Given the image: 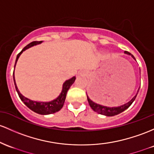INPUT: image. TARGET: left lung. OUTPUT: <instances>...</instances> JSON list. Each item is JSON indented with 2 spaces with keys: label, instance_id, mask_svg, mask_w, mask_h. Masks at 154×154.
Returning <instances> with one entry per match:
<instances>
[{
  "label": "left lung",
  "instance_id": "left-lung-1",
  "mask_svg": "<svg viewBox=\"0 0 154 154\" xmlns=\"http://www.w3.org/2000/svg\"><path fill=\"white\" fill-rule=\"evenodd\" d=\"M126 54H128V55H131V53H129V52L125 51L124 52ZM131 56L133 57V58H134V57L131 55ZM137 95V94L135 95L134 97H133V99H131L130 102H129L126 104H124V105H121L120 107H107V106H104L103 104H99L96 101H94L92 98H90L87 94V98H88V101L89 105L91 107V109L93 110H94L95 112L99 113L101 115H104V116H116V115L119 114V113L124 112L125 109H126L127 108H129L130 107L131 104H132L133 102L134 101V99H136V96Z\"/></svg>",
  "mask_w": 154,
  "mask_h": 154
}]
</instances>
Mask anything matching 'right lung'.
Instances as JSON below:
<instances>
[{
  "label": "right lung",
  "mask_w": 154,
  "mask_h": 154,
  "mask_svg": "<svg viewBox=\"0 0 154 154\" xmlns=\"http://www.w3.org/2000/svg\"><path fill=\"white\" fill-rule=\"evenodd\" d=\"M42 41H34V42H32L31 43L28 44L27 46H25L24 48L22 50V51L20 52V53H18L17 56V58H16V61H15V65H16L17 61L18 58H19L20 55H21L22 52L25 51V50H27V49L30 48V47L34 46V45H38V44L42 43ZM15 65H14V67H15ZM13 78H14L15 88H16L17 92L20 99L24 102L25 105H26L28 108H30L31 110H33V112L38 113V114L49 115V114H52V113L58 112V111L60 110V109L63 107L64 102H65L66 97L67 91H69V88L71 87V85L74 83V80H75L76 79V77H73L72 78L69 79V80H66L65 82H64L61 93H60V94L59 95V96L57 98V99H54V100L51 101V102H36V101L30 100V99L25 97L23 95H22V94H20L19 90H18L17 87L16 82H15V80H14V73H13Z\"/></svg>",
  "instance_id": "right-lung-1"
}]
</instances>
